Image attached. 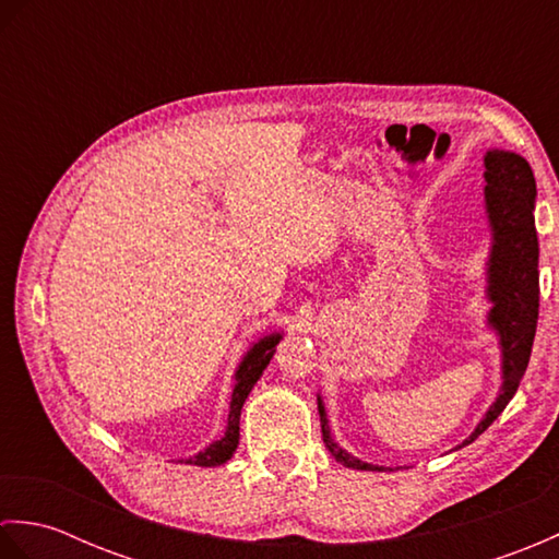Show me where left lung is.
I'll return each instance as SVG.
<instances>
[{"mask_svg":"<svg viewBox=\"0 0 559 559\" xmlns=\"http://www.w3.org/2000/svg\"><path fill=\"white\" fill-rule=\"evenodd\" d=\"M485 165V213L490 223V254L485 269V298L490 300L488 326L500 338L502 350V386L495 403L483 415L471 437L463 444H471L497 420L507 403L516 394L521 377H524L533 336L538 324V233H536V177L524 156L514 151L490 148L483 156ZM319 420H322L324 444L338 463L355 471H382L372 463H365L358 456L348 454L331 437L326 408L322 396H317Z\"/></svg>","mask_w":559,"mask_h":559,"instance_id":"obj_1","label":"left lung"}]
</instances>
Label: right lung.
<instances>
[{"instance_id": "add662e5", "label": "right lung", "mask_w": 559, "mask_h": 559, "mask_svg": "<svg viewBox=\"0 0 559 559\" xmlns=\"http://www.w3.org/2000/svg\"><path fill=\"white\" fill-rule=\"evenodd\" d=\"M283 334H269L264 338H259L252 348L245 353L242 362L237 365L235 370V386H233V399H230V413H228V425H225V435L216 442H211L206 449H201L199 454L185 459V463H192V466H223L228 461L237 444H240V413L245 406V399L249 396V391L254 389L259 382V377L264 374L266 365L271 362L273 353H276L278 341Z\"/></svg>"}]
</instances>
